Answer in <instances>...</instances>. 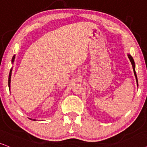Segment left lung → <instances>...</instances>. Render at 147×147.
Returning <instances> with one entry per match:
<instances>
[{
  "label": "left lung",
  "mask_w": 147,
  "mask_h": 147,
  "mask_svg": "<svg viewBox=\"0 0 147 147\" xmlns=\"http://www.w3.org/2000/svg\"><path fill=\"white\" fill-rule=\"evenodd\" d=\"M128 58L129 59H130L131 63H132V68H133V70H134V75H135V77H136V83H137V85L138 86V79H137V77H136V71H135V65H134V60H133V58L132 56H131L130 54H128Z\"/></svg>",
  "instance_id": "obj_1"
}]
</instances>
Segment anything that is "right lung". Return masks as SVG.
Masks as SVG:
<instances>
[{"label":"right lung","instance_id":"add662e5","mask_svg":"<svg viewBox=\"0 0 147 147\" xmlns=\"http://www.w3.org/2000/svg\"><path fill=\"white\" fill-rule=\"evenodd\" d=\"M14 59H15V56L13 57V59H12V62H13L14 61ZM11 72H12V69H11V71H10V73H9V87L10 89V85H11Z\"/></svg>","mask_w":147,"mask_h":147}]
</instances>
